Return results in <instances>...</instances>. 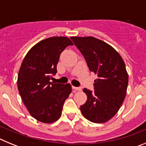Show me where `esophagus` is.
Returning a JSON list of instances; mask_svg holds the SVG:
<instances>
[{
	"instance_id": "34e87169",
	"label": "esophagus",
	"mask_w": 146,
	"mask_h": 146,
	"mask_svg": "<svg viewBox=\"0 0 146 146\" xmlns=\"http://www.w3.org/2000/svg\"><path fill=\"white\" fill-rule=\"evenodd\" d=\"M72 88L74 89V91H81L82 90V88H81L80 87H72Z\"/></svg>"
}]
</instances>
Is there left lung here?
I'll use <instances>...</instances> for the list:
<instances>
[{
    "label": "left lung",
    "mask_w": 146,
    "mask_h": 146,
    "mask_svg": "<svg viewBox=\"0 0 146 146\" xmlns=\"http://www.w3.org/2000/svg\"><path fill=\"white\" fill-rule=\"evenodd\" d=\"M71 39L84 56L89 70L97 74L94 91L83 92L87 101L80 106L83 116L94 123H105L116 114L126 95L129 77L125 63L113 47L93 36Z\"/></svg>",
    "instance_id": "left-lung-1"
}]
</instances>
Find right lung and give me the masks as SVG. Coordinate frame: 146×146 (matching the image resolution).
Here are the masks:
<instances>
[{
    "instance_id": "obj_1",
    "label": "right lung",
    "mask_w": 146,
    "mask_h": 146,
    "mask_svg": "<svg viewBox=\"0 0 146 146\" xmlns=\"http://www.w3.org/2000/svg\"><path fill=\"white\" fill-rule=\"evenodd\" d=\"M69 45L73 43L65 36L45 38L35 44L22 62L18 91L30 114L42 123H53L59 119L64 102L72 92L69 83L50 81L57 72L60 53Z\"/></svg>"
}]
</instances>
